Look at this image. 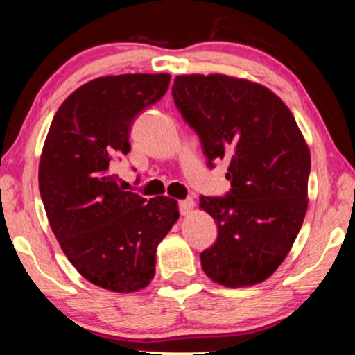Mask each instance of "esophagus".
<instances>
[{"mask_svg":"<svg viewBox=\"0 0 355 355\" xmlns=\"http://www.w3.org/2000/svg\"><path fill=\"white\" fill-rule=\"evenodd\" d=\"M192 208H193V200H192V198H186V200L179 202V213H181L182 216L189 215V213L192 211Z\"/></svg>","mask_w":355,"mask_h":355,"instance_id":"34e87169","label":"esophagus"}]
</instances>
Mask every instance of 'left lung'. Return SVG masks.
<instances>
[{"label": "left lung", "mask_w": 355, "mask_h": 355, "mask_svg": "<svg viewBox=\"0 0 355 355\" xmlns=\"http://www.w3.org/2000/svg\"><path fill=\"white\" fill-rule=\"evenodd\" d=\"M171 94L208 168L230 163V192L200 196L218 225L202 268L227 288L261 283L283 263L307 211L310 152L294 116L266 87L221 74L178 76Z\"/></svg>", "instance_id": "8db88e82"}]
</instances>
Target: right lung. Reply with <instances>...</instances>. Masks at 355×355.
<instances>
[{"mask_svg":"<svg viewBox=\"0 0 355 355\" xmlns=\"http://www.w3.org/2000/svg\"><path fill=\"white\" fill-rule=\"evenodd\" d=\"M169 74L87 82L48 130L38 186L50 226L76 270L95 286L134 293L155 275V252L178 221L176 200L123 191L113 164L130 150L134 119L166 94Z\"/></svg>","mask_w":355,"mask_h":355,"instance_id":"1","label":"right lung"}]
</instances>
